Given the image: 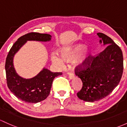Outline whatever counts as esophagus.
<instances>
[{"instance_id":"obj_1","label":"esophagus","mask_w":127,"mask_h":127,"mask_svg":"<svg viewBox=\"0 0 127 127\" xmlns=\"http://www.w3.org/2000/svg\"><path fill=\"white\" fill-rule=\"evenodd\" d=\"M74 77H75V76H74V74H72V73H69V79L72 80V79H74Z\"/></svg>"}]
</instances>
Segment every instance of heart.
I'll use <instances>...</instances> for the list:
<instances>
[{
    "label": "heart",
    "mask_w": 127,
    "mask_h": 127,
    "mask_svg": "<svg viewBox=\"0 0 127 127\" xmlns=\"http://www.w3.org/2000/svg\"><path fill=\"white\" fill-rule=\"evenodd\" d=\"M93 53V50L88 46L84 44H78L68 49H61L60 54L61 58L65 61H71L74 60V64L77 66H82L86 64ZM52 61L53 64L62 67L64 62L61 58L56 53H53L51 57Z\"/></svg>",
    "instance_id": "1"
}]
</instances>
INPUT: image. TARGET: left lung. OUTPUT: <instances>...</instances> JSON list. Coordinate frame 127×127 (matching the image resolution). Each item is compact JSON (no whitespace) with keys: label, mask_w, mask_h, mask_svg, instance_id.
I'll return each mask as SVG.
<instances>
[{"label":"left lung","mask_w":127,"mask_h":127,"mask_svg":"<svg viewBox=\"0 0 127 127\" xmlns=\"http://www.w3.org/2000/svg\"><path fill=\"white\" fill-rule=\"evenodd\" d=\"M99 43L107 46L95 57H91L83 69H76L75 74L81 80L82 88L77 96L89 102L108 96L119 83L123 73V55L111 38L98 33Z\"/></svg>","instance_id":"obj_1"}]
</instances>
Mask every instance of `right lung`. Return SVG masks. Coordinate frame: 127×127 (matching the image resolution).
I'll use <instances>...</instances> for the list:
<instances>
[{
  "label": "right lung",
  "mask_w": 127,
  "mask_h": 127,
  "mask_svg": "<svg viewBox=\"0 0 127 127\" xmlns=\"http://www.w3.org/2000/svg\"><path fill=\"white\" fill-rule=\"evenodd\" d=\"M49 34L29 33L20 37L9 51L5 62L6 83L10 90L19 99L27 103H36L45 100L49 95L53 79L61 75V72H52L44 67L42 70L31 78H22L14 69L13 58L27 41L47 42L51 40Z\"/></svg>",
  "instance_id": "1"
}]
</instances>
